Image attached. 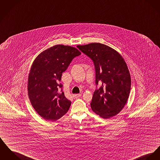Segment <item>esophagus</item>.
Wrapping results in <instances>:
<instances>
[{
	"mask_svg": "<svg viewBox=\"0 0 160 160\" xmlns=\"http://www.w3.org/2000/svg\"><path fill=\"white\" fill-rule=\"evenodd\" d=\"M81 96V94H75V95H73V97L75 99H76V98H79Z\"/></svg>",
	"mask_w": 160,
	"mask_h": 160,
	"instance_id": "obj_1",
	"label": "esophagus"
}]
</instances>
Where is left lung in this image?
<instances>
[{"mask_svg": "<svg viewBox=\"0 0 160 160\" xmlns=\"http://www.w3.org/2000/svg\"><path fill=\"white\" fill-rule=\"evenodd\" d=\"M77 47L93 62L96 88L90 106L101 117L110 118L118 114L127 102L131 78L127 64L121 55L111 47L100 43H91Z\"/></svg>", "mask_w": 160, "mask_h": 160, "instance_id": "left-lung-1", "label": "left lung"}]
</instances>
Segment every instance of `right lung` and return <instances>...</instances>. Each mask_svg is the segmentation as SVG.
Returning <instances> with one entry per match:
<instances>
[{
	"label": "right lung",
	"mask_w": 160,
	"mask_h": 160,
	"mask_svg": "<svg viewBox=\"0 0 160 160\" xmlns=\"http://www.w3.org/2000/svg\"><path fill=\"white\" fill-rule=\"evenodd\" d=\"M81 52L75 47L56 45L39 54L32 63L28 79L29 99L36 112L54 121L68 112L72 102L60 83L62 73Z\"/></svg>",
	"instance_id": "right-lung-1"
}]
</instances>
